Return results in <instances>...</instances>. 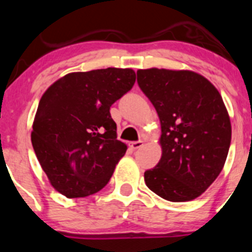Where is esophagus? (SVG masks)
Instances as JSON below:
<instances>
[{"instance_id":"obj_1","label":"esophagus","mask_w":252,"mask_h":252,"mask_svg":"<svg viewBox=\"0 0 252 252\" xmlns=\"http://www.w3.org/2000/svg\"><path fill=\"white\" fill-rule=\"evenodd\" d=\"M142 145H144V142H142L141 140H139V141H133L130 144V147L133 150H138V149H140V147L142 146Z\"/></svg>"}]
</instances>
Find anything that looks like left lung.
Wrapping results in <instances>:
<instances>
[{
  "label": "left lung",
  "mask_w": 252,
  "mask_h": 252,
  "mask_svg": "<svg viewBox=\"0 0 252 252\" xmlns=\"http://www.w3.org/2000/svg\"><path fill=\"white\" fill-rule=\"evenodd\" d=\"M138 84L161 122L162 156L145 172L150 190L172 202L199 197L223 169L232 140L217 89L191 70L139 69Z\"/></svg>",
  "instance_id": "8db88e82"
}]
</instances>
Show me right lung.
<instances>
[{"mask_svg": "<svg viewBox=\"0 0 252 252\" xmlns=\"http://www.w3.org/2000/svg\"><path fill=\"white\" fill-rule=\"evenodd\" d=\"M135 83L130 68L69 73L45 91L32 142L51 185L69 199L100 191L124 156L110 108Z\"/></svg>", "mask_w": 252, "mask_h": 252, "instance_id": "1", "label": "right lung"}]
</instances>
